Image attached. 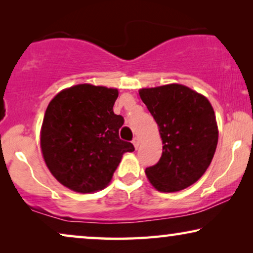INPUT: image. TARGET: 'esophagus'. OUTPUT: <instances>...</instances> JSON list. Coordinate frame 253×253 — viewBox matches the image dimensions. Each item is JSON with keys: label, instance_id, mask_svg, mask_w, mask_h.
<instances>
[{"label": "esophagus", "instance_id": "1", "mask_svg": "<svg viewBox=\"0 0 253 253\" xmlns=\"http://www.w3.org/2000/svg\"><path fill=\"white\" fill-rule=\"evenodd\" d=\"M132 143H133V146H134V148H136V150H138V147H139V144H140V140H139V138H138V137L133 138Z\"/></svg>", "mask_w": 253, "mask_h": 253}]
</instances>
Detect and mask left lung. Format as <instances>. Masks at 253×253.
Returning <instances> with one entry per match:
<instances>
[{
  "instance_id": "obj_1",
  "label": "left lung",
  "mask_w": 253,
  "mask_h": 253,
  "mask_svg": "<svg viewBox=\"0 0 253 253\" xmlns=\"http://www.w3.org/2000/svg\"><path fill=\"white\" fill-rule=\"evenodd\" d=\"M139 96L159 126L162 155L146 168L158 191L176 192L192 185L211 165L217 145L213 107L205 96L179 84L143 88Z\"/></svg>"
}]
</instances>
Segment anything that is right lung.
Masks as SVG:
<instances>
[{"mask_svg":"<svg viewBox=\"0 0 253 253\" xmlns=\"http://www.w3.org/2000/svg\"><path fill=\"white\" fill-rule=\"evenodd\" d=\"M119 91L79 84L61 91L48 105L40 145L48 169L61 184L81 193L109 184L126 152L133 145L120 139L124 119L114 114Z\"/></svg>","mask_w":253,"mask_h":253,"instance_id":"add662e5","label":"right lung"}]
</instances>
